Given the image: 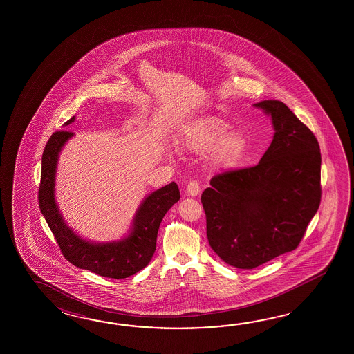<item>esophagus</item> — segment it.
Listing matches in <instances>:
<instances>
[{"label":"esophagus","mask_w":354,"mask_h":354,"mask_svg":"<svg viewBox=\"0 0 354 354\" xmlns=\"http://www.w3.org/2000/svg\"><path fill=\"white\" fill-rule=\"evenodd\" d=\"M186 194L189 196H197L200 194V185L197 180H192L188 182Z\"/></svg>","instance_id":"obj_1"}]
</instances>
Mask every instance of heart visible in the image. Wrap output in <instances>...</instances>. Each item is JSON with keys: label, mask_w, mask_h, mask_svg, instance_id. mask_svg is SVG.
<instances>
[{"label": "heart", "mask_w": 354, "mask_h": 354, "mask_svg": "<svg viewBox=\"0 0 354 354\" xmlns=\"http://www.w3.org/2000/svg\"><path fill=\"white\" fill-rule=\"evenodd\" d=\"M227 121L210 118L183 130L177 138L182 151L203 154L210 151L211 165L220 169L235 166L247 149V140L238 131H230Z\"/></svg>", "instance_id": "obj_1"}]
</instances>
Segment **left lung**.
Wrapping results in <instances>:
<instances>
[{
    "label": "left lung",
    "instance_id": "1",
    "mask_svg": "<svg viewBox=\"0 0 354 354\" xmlns=\"http://www.w3.org/2000/svg\"><path fill=\"white\" fill-rule=\"evenodd\" d=\"M254 106L271 116V145L257 166L214 176L201 195L211 248L241 270L297 248L322 198L313 131L281 101Z\"/></svg>",
    "mask_w": 354,
    "mask_h": 354
}]
</instances>
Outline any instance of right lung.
I'll return each instance as SVG.
<instances>
[{
    "mask_svg": "<svg viewBox=\"0 0 354 354\" xmlns=\"http://www.w3.org/2000/svg\"><path fill=\"white\" fill-rule=\"evenodd\" d=\"M75 120V116L71 118L64 127ZM72 136L73 133L59 130L46 143L41 157L39 207L68 262L102 277L127 279L142 271L151 262L157 247L159 225L167 211L180 200V189L172 182L147 196L136 211L127 238L110 243L82 239L66 224L54 196L58 157L63 145Z\"/></svg>",
    "mask_w": 354,
    "mask_h": 354,
    "instance_id": "right-lung-1",
    "label": "right lung"
}]
</instances>
